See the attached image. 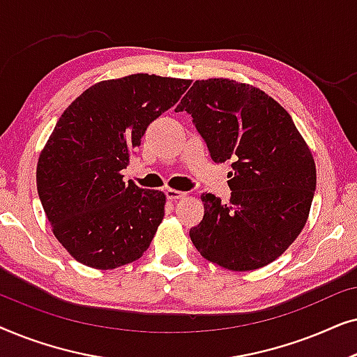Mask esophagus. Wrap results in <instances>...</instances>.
<instances>
[{"mask_svg":"<svg viewBox=\"0 0 357 357\" xmlns=\"http://www.w3.org/2000/svg\"><path fill=\"white\" fill-rule=\"evenodd\" d=\"M185 195L187 193L178 192V190H174V188L165 190V197H167L170 202H177V199H180V198H185Z\"/></svg>","mask_w":357,"mask_h":357,"instance_id":"34e87169","label":"esophagus"}]
</instances>
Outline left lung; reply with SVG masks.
Masks as SVG:
<instances>
[{
    "label": "left lung",
    "instance_id": "8db88e82",
    "mask_svg": "<svg viewBox=\"0 0 357 357\" xmlns=\"http://www.w3.org/2000/svg\"><path fill=\"white\" fill-rule=\"evenodd\" d=\"M175 110L192 115L214 162H232L231 199L202 195L193 245L232 271L275 261L304 229L317 185L314 158L291 115L257 87L222 77L195 81Z\"/></svg>",
    "mask_w": 357,
    "mask_h": 357
}]
</instances>
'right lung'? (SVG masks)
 <instances>
[{"mask_svg":"<svg viewBox=\"0 0 357 357\" xmlns=\"http://www.w3.org/2000/svg\"><path fill=\"white\" fill-rule=\"evenodd\" d=\"M192 81L131 75L82 92L56 121L37 164V190L58 242L82 265L112 270L143 257L165 195L125 185L148 126Z\"/></svg>","mask_w":357,"mask_h":357,"instance_id":"right-lung-1","label":"right lung"}]
</instances>
